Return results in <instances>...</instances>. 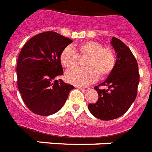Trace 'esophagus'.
Masks as SVG:
<instances>
[{
    "mask_svg": "<svg viewBox=\"0 0 152 152\" xmlns=\"http://www.w3.org/2000/svg\"><path fill=\"white\" fill-rule=\"evenodd\" d=\"M77 88L81 89V90H83V91H88V87H82V86H77Z\"/></svg>",
    "mask_w": 152,
    "mask_h": 152,
    "instance_id": "34e87169",
    "label": "esophagus"
}]
</instances>
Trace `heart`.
<instances>
[{"mask_svg":"<svg viewBox=\"0 0 152 152\" xmlns=\"http://www.w3.org/2000/svg\"><path fill=\"white\" fill-rule=\"evenodd\" d=\"M79 56H88L85 61L86 67H75L67 70L65 75L66 81L74 85L93 83L98 76L99 78L108 76L115 67V56L112 49L93 41L77 45V52L71 47H66L60 53L59 60L66 68H71L77 65Z\"/></svg>","mask_w":152,"mask_h":152,"instance_id":"1","label":"heart"}]
</instances>
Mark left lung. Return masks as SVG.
I'll use <instances>...</instances> for the list:
<instances>
[{
	"label": "left lung",
	"instance_id": "left-lung-1",
	"mask_svg": "<svg viewBox=\"0 0 152 152\" xmlns=\"http://www.w3.org/2000/svg\"><path fill=\"white\" fill-rule=\"evenodd\" d=\"M110 44L117 54L115 67L107 78L94 88L99 95L96 103L88 106L93 116L105 121L118 118L128 110L137 97L140 82L137 62L129 47L114 37ZM100 85L108 88L99 90Z\"/></svg>",
	"mask_w": 152,
	"mask_h": 152
}]
</instances>
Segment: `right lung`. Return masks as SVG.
I'll return each instance as SVG.
<instances>
[{
    "mask_svg": "<svg viewBox=\"0 0 152 152\" xmlns=\"http://www.w3.org/2000/svg\"><path fill=\"white\" fill-rule=\"evenodd\" d=\"M72 40L53 31L30 38L17 61L18 88L23 100L32 112L42 116L59 111L74 86L57 80L64 75L60 53Z\"/></svg>",
    "mask_w": 152,
    "mask_h": 152,
    "instance_id": "obj_1",
    "label": "right lung"
}]
</instances>
